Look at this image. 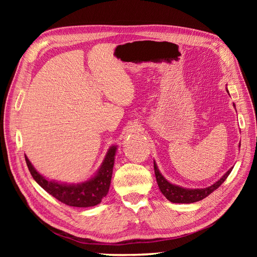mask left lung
<instances>
[{
  "label": "left lung",
  "mask_w": 257,
  "mask_h": 257,
  "mask_svg": "<svg viewBox=\"0 0 257 257\" xmlns=\"http://www.w3.org/2000/svg\"><path fill=\"white\" fill-rule=\"evenodd\" d=\"M227 93L229 94L228 90L226 89ZM234 107L235 104H234ZM240 147V144H239ZM154 163V173H155V178H157V182L159 185V189L161 190L162 194L164 195L169 201L175 204H192V203H196V201H199L201 199L206 198L207 196H209L213 191H215L219 186L226 180V178L228 177V175L230 174V172L232 170V167L229 168L226 173H225L221 179H219L216 182H214L213 184H211L208 188H204V189H186V188H182L180 185L177 184H173L170 183L167 179L164 178L160 172V169L157 165L155 161Z\"/></svg>",
  "instance_id": "obj_1"
}]
</instances>
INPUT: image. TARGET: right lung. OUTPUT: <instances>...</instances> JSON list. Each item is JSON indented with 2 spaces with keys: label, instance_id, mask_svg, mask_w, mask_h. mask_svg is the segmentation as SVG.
<instances>
[{
  "label": "right lung",
  "instance_id": "1",
  "mask_svg": "<svg viewBox=\"0 0 257 257\" xmlns=\"http://www.w3.org/2000/svg\"><path fill=\"white\" fill-rule=\"evenodd\" d=\"M118 146H111L108 149L105 159L96 173L87 181L79 183H66L49 180L41 175L32 165L26 155L28 168L34 180L54 198L72 207H93L98 205L107 195L112 177L114 158Z\"/></svg>",
  "mask_w": 257,
  "mask_h": 257
}]
</instances>
